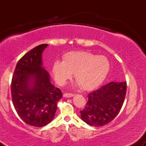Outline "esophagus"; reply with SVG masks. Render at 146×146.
<instances>
[{"label":"esophagus","mask_w":146,"mask_h":146,"mask_svg":"<svg viewBox=\"0 0 146 146\" xmlns=\"http://www.w3.org/2000/svg\"><path fill=\"white\" fill-rule=\"evenodd\" d=\"M73 96H74V94H72V93H64V97L66 98H72V97Z\"/></svg>","instance_id":"1"}]
</instances>
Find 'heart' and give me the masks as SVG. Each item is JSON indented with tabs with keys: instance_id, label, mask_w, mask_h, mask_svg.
I'll use <instances>...</instances> for the list:
<instances>
[{
	"instance_id": "heart-1",
	"label": "heart",
	"mask_w": 146,
	"mask_h": 146,
	"mask_svg": "<svg viewBox=\"0 0 146 146\" xmlns=\"http://www.w3.org/2000/svg\"><path fill=\"white\" fill-rule=\"evenodd\" d=\"M110 71V62L104 56L79 51L65 53L62 62L56 60L52 65V73L59 85H64L72 76L84 90L96 88L104 81Z\"/></svg>"
}]
</instances>
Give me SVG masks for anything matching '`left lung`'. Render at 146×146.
<instances>
[{"label": "left lung", "instance_id": "8db88e82", "mask_svg": "<svg viewBox=\"0 0 146 146\" xmlns=\"http://www.w3.org/2000/svg\"><path fill=\"white\" fill-rule=\"evenodd\" d=\"M126 93V82H111L88 94L81 117L87 124L102 126L115 118L121 110Z\"/></svg>", "mask_w": 146, "mask_h": 146}]
</instances>
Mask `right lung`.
I'll use <instances>...</instances> for the list:
<instances>
[{
  "label": "right lung",
  "mask_w": 146,
  "mask_h": 146,
  "mask_svg": "<svg viewBox=\"0 0 146 146\" xmlns=\"http://www.w3.org/2000/svg\"><path fill=\"white\" fill-rule=\"evenodd\" d=\"M47 44L37 46L16 64L11 85L15 110L25 123L42 127L53 120L62 91L50 82L48 72L42 66V55Z\"/></svg>",
  "instance_id": "1"
}]
</instances>
